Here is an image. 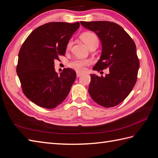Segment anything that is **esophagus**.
Segmentation results:
<instances>
[{"label":"esophagus","instance_id":"esophagus-1","mask_svg":"<svg viewBox=\"0 0 158 158\" xmlns=\"http://www.w3.org/2000/svg\"><path fill=\"white\" fill-rule=\"evenodd\" d=\"M81 75H82V73H79V72H77V77H79Z\"/></svg>","mask_w":158,"mask_h":158}]
</instances>
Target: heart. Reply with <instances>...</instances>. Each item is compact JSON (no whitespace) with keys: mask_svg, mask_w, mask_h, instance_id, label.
<instances>
[{"mask_svg":"<svg viewBox=\"0 0 158 158\" xmlns=\"http://www.w3.org/2000/svg\"><path fill=\"white\" fill-rule=\"evenodd\" d=\"M83 42L85 44L87 47L91 48V46H98L99 44V40L98 36L92 32H85L81 36ZM72 45V42L70 40L67 44V49L70 50ZM90 64V60L88 59H81V58H77L70 62L69 67L75 69V71L78 72H84L85 71L86 67Z\"/></svg>","mask_w":158,"mask_h":158,"instance_id":"obj_1","label":"heart"}]
</instances>
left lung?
Instances as JSON below:
<instances>
[{
    "instance_id": "obj_1",
    "label": "left lung",
    "mask_w": 158,
    "mask_h": 158,
    "mask_svg": "<svg viewBox=\"0 0 158 158\" xmlns=\"http://www.w3.org/2000/svg\"><path fill=\"white\" fill-rule=\"evenodd\" d=\"M81 24L94 31L102 43L100 58L93 69H109L105 77L90 75L88 92L99 105L113 107L129 96L136 83L139 68L136 46L124 29L114 22L81 21Z\"/></svg>"
}]
</instances>
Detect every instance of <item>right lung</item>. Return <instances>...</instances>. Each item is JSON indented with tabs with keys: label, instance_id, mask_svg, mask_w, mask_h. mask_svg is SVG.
I'll use <instances>...</instances> for the list:
<instances>
[{
	"label": "right lung",
	"instance_id": "1",
	"mask_svg": "<svg viewBox=\"0 0 158 158\" xmlns=\"http://www.w3.org/2000/svg\"><path fill=\"white\" fill-rule=\"evenodd\" d=\"M79 25V22L46 23L35 29L21 47L17 75L25 96L40 107L56 108L75 82L76 72L67 68L58 75L54 60L65 54L67 44Z\"/></svg>",
	"mask_w": 158,
	"mask_h": 158
}]
</instances>
